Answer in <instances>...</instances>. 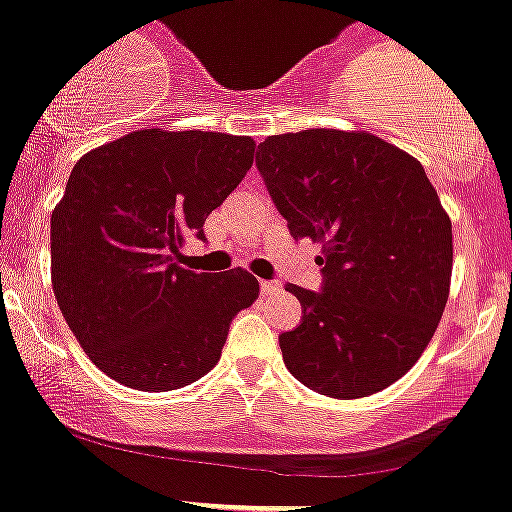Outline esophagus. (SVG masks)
Here are the masks:
<instances>
[{
	"label": "esophagus",
	"instance_id": "34e87169",
	"mask_svg": "<svg viewBox=\"0 0 512 512\" xmlns=\"http://www.w3.org/2000/svg\"><path fill=\"white\" fill-rule=\"evenodd\" d=\"M260 290H262V295H270V292L280 290V285H277V282H272V280H262Z\"/></svg>",
	"mask_w": 512,
	"mask_h": 512
}]
</instances>
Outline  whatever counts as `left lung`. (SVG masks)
<instances>
[{
    "label": "left lung",
    "mask_w": 512,
    "mask_h": 512,
    "mask_svg": "<svg viewBox=\"0 0 512 512\" xmlns=\"http://www.w3.org/2000/svg\"><path fill=\"white\" fill-rule=\"evenodd\" d=\"M257 170L295 240L322 245V285H285L302 320L287 370L327 398H367L428 347L450 290L453 225L423 165L370 132L305 130L257 145Z\"/></svg>",
    "instance_id": "1"
}]
</instances>
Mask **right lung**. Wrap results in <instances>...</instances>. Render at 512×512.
Listing matches in <instances>:
<instances>
[{"mask_svg":"<svg viewBox=\"0 0 512 512\" xmlns=\"http://www.w3.org/2000/svg\"><path fill=\"white\" fill-rule=\"evenodd\" d=\"M250 137L137 130L87 152L52 212V287L89 360L132 390L167 393L220 360L257 300L247 270L180 267L187 237L242 182Z\"/></svg>","mask_w":512,"mask_h":512,"instance_id":"obj_1","label":"right lung"}]
</instances>
